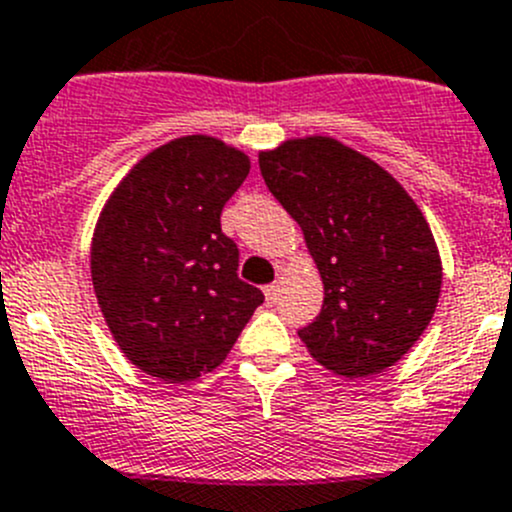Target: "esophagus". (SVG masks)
<instances>
[{
	"label": "esophagus",
	"mask_w": 512,
	"mask_h": 512,
	"mask_svg": "<svg viewBox=\"0 0 512 512\" xmlns=\"http://www.w3.org/2000/svg\"><path fill=\"white\" fill-rule=\"evenodd\" d=\"M264 294H266V299H269V301H276V296H279V284L264 286Z\"/></svg>",
	"instance_id": "esophagus-1"
}]
</instances>
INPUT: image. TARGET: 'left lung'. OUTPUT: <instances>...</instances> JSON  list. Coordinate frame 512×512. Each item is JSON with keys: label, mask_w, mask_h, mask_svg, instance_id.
<instances>
[{"label": "left lung", "mask_w": 512, "mask_h": 512, "mask_svg": "<svg viewBox=\"0 0 512 512\" xmlns=\"http://www.w3.org/2000/svg\"><path fill=\"white\" fill-rule=\"evenodd\" d=\"M276 201L304 231L324 306L301 342L321 367L357 379L405 357L435 314L442 261L425 216L397 180L326 135L259 153Z\"/></svg>", "instance_id": "obj_1"}]
</instances>
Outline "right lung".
<instances>
[{"instance_id": "obj_1", "label": "right lung", "mask_w": 512, "mask_h": 512, "mask_svg": "<svg viewBox=\"0 0 512 512\" xmlns=\"http://www.w3.org/2000/svg\"><path fill=\"white\" fill-rule=\"evenodd\" d=\"M251 170L211 135L160 145L107 198L90 271L97 304L125 357L183 384L213 372L264 294L238 279V246L221 211Z\"/></svg>"}]
</instances>
